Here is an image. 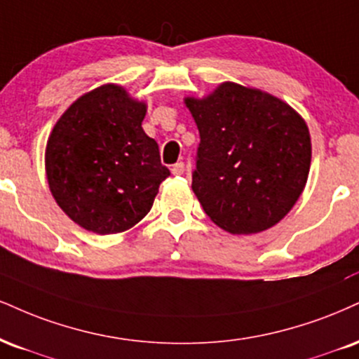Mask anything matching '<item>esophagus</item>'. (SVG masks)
Returning a JSON list of instances; mask_svg holds the SVG:
<instances>
[{"label": "esophagus", "instance_id": "1", "mask_svg": "<svg viewBox=\"0 0 359 359\" xmlns=\"http://www.w3.org/2000/svg\"><path fill=\"white\" fill-rule=\"evenodd\" d=\"M185 172V163L184 162H177L174 167H172V174L174 175H182Z\"/></svg>", "mask_w": 359, "mask_h": 359}]
</instances>
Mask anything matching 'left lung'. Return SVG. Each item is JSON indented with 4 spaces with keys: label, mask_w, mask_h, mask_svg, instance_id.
I'll use <instances>...</instances> for the list:
<instances>
[{
    "label": "left lung",
    "mask_w": 359,
    "mask_h": 359,
    "mask_svg": "<svg viewBox=\"0 0 359 359\" xmlns=\"http://www.w3.org/2000/svg\"><path fill=\"white\" fill-rule=\"evenodd\" d=\"M184 103L201 135L192 191L210 221L231 234H257L283 221L309 175L303 116L274 95L234 81Z\"/></svg>",
    "instance_id": "8db88e82"
}]
</instances>
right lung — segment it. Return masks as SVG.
I'll list each match as a JSON object with an SVG mask.
<instances>
[{
    "mask_svg": "<svg viewBox=\"0 0 359 359\" xmlns=\"http://www.w3.org/2000/svg\"><path fill=\"white\" fill-rule=\"evenodd\" d=\"M147 103L107 83L76 98L51 130L45 170L56 204L95 234H118L152 209L162 180L158 145L142 128Z\"/></svg>",
    "mask_w": 359,
    "mask_h": 359,
    "instance_id": "add662e5",
    "label": "right lung"
}]
</instances>
